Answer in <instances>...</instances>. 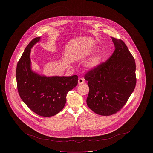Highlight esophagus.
I'll list each match as a JSON object with an SVG mask.
<instances>
[{
    "mask_svg": "<svg viewBox=\"0 0 153 153\" xmlns=\"http://www.w3.org/2000/svg\"><path fill=\"white\" fill-rule=\"evenodd\" d=\"M84 82H85V80L82 78H80L78 80L79 84H84Z\"/></svg>",
    "mask_w": 153,
    "mask_h": 153,
    "instance_id": "1",
    "label": "esophagus"
}]
</instances>
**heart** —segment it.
<instances>
[{
	"label": "heart",
	"instance_id": "1",
	"mask_svg": "<svg viewBox=\"0 0 153 153\" xmlns=\"http://www.w3.org/2000/svg\"><path fill=\"white\" fill-rule=\"evenodd\" d=\"M101 56H95L89 62L88 66L89 68H94L95 66L98 65L101 61Z\"/></svg>",
	"mask_w": 153,
	"mask_h": 153
}]
</instances>
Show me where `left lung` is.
<instances>
[{
	"mask_svg": "<svg viewBox=\"0 0 153 153\" xmlns=\"http://www.w3.org/2000/svg\"><path fill=\"white\" fill-rule=\"evenodd\" d=\"M112 39L115 47L112 56L84 76L89 88L87 105L102 116L115 114L122 109L137 82L134 57L122 39Z\"/></svg>",
	"mask_w": 153,
	"mask_h": 153,
	"instance_id": "8db88e82",
	"label": "left lung"
}]
</instances>
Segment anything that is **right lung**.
Here are the masks:
<instances>
[{
    "label": "right lung",
    "mask_w": 153,
    "mask_h": 153,
    "mask_svg": "<svg viewBox=\"0 0 153 153\" xmlns=\"http://www.w3.org/2000/svg\"><path fill=\"white\" fill-rule=\"evenodd\" d=\"M39 39L36 37L30 41L17 64V88L22 101L32 111L41 117H52L64 107L68 92L77 85L78 76L46 77L33 72L31 48Z\"/></svg>",
    "instance_id": "1"
}]
</instances>
